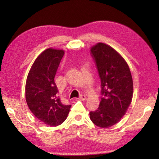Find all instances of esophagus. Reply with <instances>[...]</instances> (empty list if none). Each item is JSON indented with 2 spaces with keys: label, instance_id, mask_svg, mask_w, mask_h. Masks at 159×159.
Masks as SVG:
<instances>
[{
  "label": "esophagus",
  "instance_id": "1",
  "mask_svg": "<svg viewBox=\"0 0 159 159\" xmlns=\"http://www.w3.org/2000/svg\"><path fill=\"white\" fill-rule=\"evenodd\" d=\"M79 98L80 100H86V96L84 95V94H80V95L79 96Z\"/></svg>",
  "mask_w": 159,
  "mask_h": 159
}]
</instances>
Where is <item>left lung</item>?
<instances>
[{
	"instance_id": "8db88e82",
	"label": "left lung",
	"mask_w": 159,
	"mask_h": 159,
	"mask_svg": "<svg viewBox=\"0 0 159 159\" xmlns=\"http://www.w3.org/2000/svg\"><path fill=\"white\" fill-rule=\"evenodd\" d=\"M101 83L99 107L89 113L96 126L109 128L117 124L131 103L133 83L126 61L112 47L98 43L91 48Z\"/></svg>"
}]
</instances>
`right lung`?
I'll return each instance as SVG.
<instances>
[{
	"instance_id": "1",
	"label": "right lung",
	"mask_w": 159,
	"mask_h": 159,
	"mask_svg": "<svg viewBox=\"0 0 159 159\" xmlns=\"http://www.w3.org/2000/svg\"><path fill=\"white\" fill-rule=\"evenodd\" d=\"M63 55V50L48 48L42 52L33 63L26 83L29 109L42 122L51 126L61 124L71 107L61 102L54 80Z\"/></svg>"
}]
</instances>
